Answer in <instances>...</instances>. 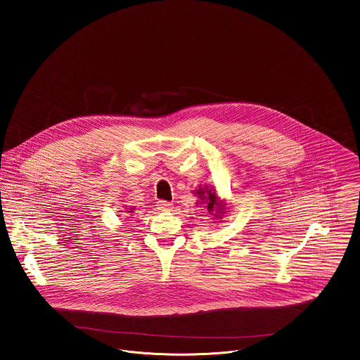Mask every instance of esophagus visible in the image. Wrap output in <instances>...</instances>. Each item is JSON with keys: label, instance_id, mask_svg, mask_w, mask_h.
<instances>
[{"label": "esophagus", "instance_id": "1", "mask_svg": "<svg viewBox=\"0 0 360 360\" xmlns=\"http://www.w3.org/2000/svg\"><path fill=\"white\" fill-rule=\"evenodd\" d=\"M172 202H167V201H158V204H156L158 210H162V212H167V210H170V209H172Z\"/></svg>", "mask_w": 360, "mask_h": 360}]
</instances>
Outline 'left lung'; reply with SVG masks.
<instances>
[{"label": "left lung", "instance_id": "obj_1", "mask_svg": "<svg viewBox=\"0 0 360 360\" xmlns=\"http://www.w3.org/2000/svg\"><path fill=\"white\" fill-rule=\"evenodd\" d=\"M198 194L201 195L200 198L202 200V201H200V202H201V204H206L207 212H209L210 214H214L216 217H221V214H223L224 210H225V206H224L223 202L219 200V197L216 195V193H214V191L212 193V190H207L205 195L204 191L201 190V191H198ZM213 211L215 212L214 214L212 213Z\"/></svg>", "mask_w": 360, "mask_h": 360}]
</instances>
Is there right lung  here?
<instances>
[{
    "instance_id": "1",
    "label": "right lung",
    "mask_w": 360,
    "mask_h": 360,
    "mask_svg": "<svg viewBox=\"0 0 360 360\" xmlns=\"http://www.w3.org/2000/svg\"><path fill=\"white\" fill-rule=\"evenodd\" d=\"M129 212H132V210H129Z\"/></svg>"
}]
</instances>
